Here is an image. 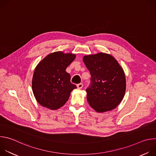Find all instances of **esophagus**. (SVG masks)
Instances as JSON below:
<instances>
[{"instance_id": "1", "label": "esophagus", "mask_w": 156, "mask_h": 156, "mask_svg": "<svg viewBox=\"0 0 156 156\" xmlns=\"http://www.w3.org/2000/svg\"><path fill=\"white\" fill-rule=\"evenodd\" d=\"M76 86H77L78 88L81 89V88L83 87V83H79V84H78L76 85Z\"/></svg>"}]
</instances>
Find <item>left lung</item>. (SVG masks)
I'll return each instance as SVG.
<instances>
[{
    "label": "left lung",
    "instance_id": "obj_1",
    "mask_svg": "<svg viewBox=\"0 0 156 156\" xmlns=\"http://www.w3.org/2000/svg\"><path fill=\"white\" fill-rule=\"evenodd\" d=\"M83 60L91 76L86 90L89 104L98 112L114 109L126 90L125 76L121 66L114 57L105 53L86 55Z\"/></svg>",
    "mask_w": 156,
    "mask_h": 156
}]
</instances>
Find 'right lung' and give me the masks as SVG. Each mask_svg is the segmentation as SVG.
Returning a JSON list of instances; mask_svg holds the SVG:
<instances>
[{
    "label": "right lung",
    "mask_w": 156,
    "mask_h": 156,
    "mask_svg": "<svg viewBox=\"0 0 156 156\" xmlns=\"http://www.w3.org/2000/svg\"><path fill=\"white\" fill-rule=\"evenodd\" d=\"M75 55L55 52L41 60L34 70L32 89L37 102L42 106L56 110L68 101L76 86L70 81L65 71Z\"/></svg>",
    "instance_id": "add662e5"
}]
</instances>
